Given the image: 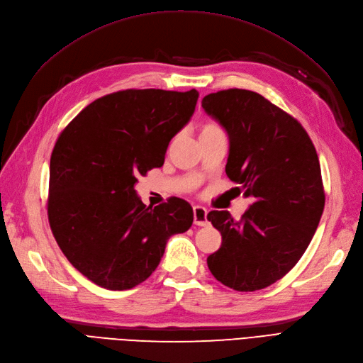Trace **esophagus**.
Masks as SVG:
<instances>
[{
    "label": "esophagus",
    "instance_id": "obj_1",
    "mask_svg": "<svg viewBox=\"0 0 363 363\" xmlns=\"http://www.w3.org/2000/svg\"><path fill=\"white\" fill-rule=\"evenodd\" d=\"M194 224L206 225L207 224V211L203 206L194 207Z\"/></svg>",
    "mask_w": 363,
    "mask_h": 363
}]
</instances>
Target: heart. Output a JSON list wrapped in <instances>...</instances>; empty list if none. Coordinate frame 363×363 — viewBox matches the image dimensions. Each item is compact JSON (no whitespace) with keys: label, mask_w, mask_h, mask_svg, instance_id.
I'll return each mask as SVG.
<instances>
[{"label":"heart","mask_w":363,"mask_h":363,"mask_svg":"<svg viewBox=\"0 0 363 363\" xmlns=\"http://www.w3.org/2000/svg\"><path fill=\"white\" fill-rule=\"evenodd\" d=\"M216 128H218L216 125H212V124H206V125H203V127H201V130H200V135H201V133H206V131L216 130Z\"/></svg>","instance_id":"obj_1"}]
</instances>
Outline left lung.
<instances>
[{"instance_id":"8db88e82","label":"left lung","mask_w":363,"mask_h":363,"mask_svg":"<svg viewBox=\"0 0 363 363\" xmlns=\"http://www.w3.org/2000/svg\"><path fill=\"white\" fill-rule=\"evenodd\" d=\"M201 106L228 135L227 177L252 199L239 221L208 212L223 242L207 267L228 288L259 291L286 276L316 232L325 203L320 160L298 121L260 94L219 91Z\"/></svg>"}]
</instances>
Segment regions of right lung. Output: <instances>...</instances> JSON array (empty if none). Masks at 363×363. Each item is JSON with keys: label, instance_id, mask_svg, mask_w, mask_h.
<instances>
[{"label": "right lung", "instance_id": "obj_1", "mask_svg": "<svg viewBox=\"0 0 363 363\" xmlns=\"http://www.w3.org/2000/svg\"><path fill=\"white\" fill-rule=\"evenodd\" d=\"M199 92L127 89L98 98L65 128L50 162L48 221L71 265L95 284L125 291L159 265L168 239L194 221L188 201H140L139 175L160 168Z\"/></svg>", "mask_w": 363, "mask_h": 363}]
</instances>
